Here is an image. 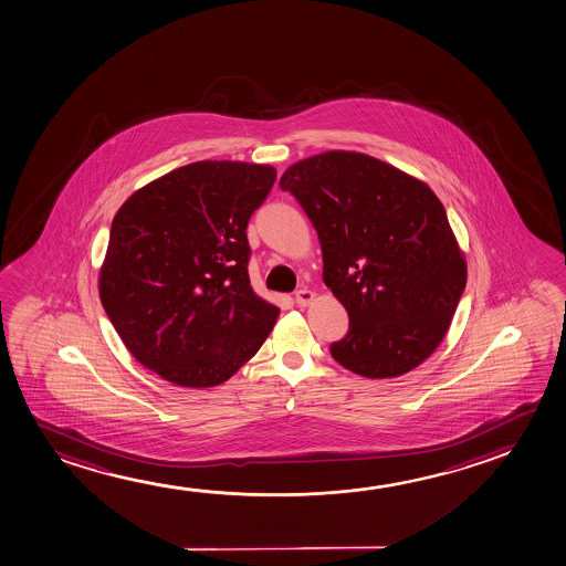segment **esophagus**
I'll list each match as a JSON object with an SVG mask.
<instances>
[{"mask_svg": "<svg viewBox=\"0 0 566 566\" xmlns=\"http://www.w3.org/2000/svg\"><path fill=\"white\" fill-rule=\"evenodd\" d=\"M313 300H315V294H313L312 290H297L295 292V304L300 305V307H305V305L312 304Z\"/></svg>", "mask_w": 566, "mask_h": 566, "instance_id": "1", "label": "esophagus"}]
</instances>
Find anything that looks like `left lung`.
<instances>
[{
	"label": "left lung",
	"mask_w": 566,
	"mask_h": 566,
	"mask_svg": "<svg viewBox=\"0 0 566 566\" xmlns=\"http://www.w3.org/2000/svg\"><path fill=\"white\" fill-rule=\"evenodd\" d=\"M294 195L319 238L323 282L350 327L331 345L340 366L399 377L440 346L468 282V262L427 182L360 151L290 165Z\"/></svg>",
	"instance_id": "1"
}]
</instances>
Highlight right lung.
<instances>
[{"instance_id":"right-lung-1","label":"right lung","mask_w":566,"mask_h":566,"mask_svg":"<svg viewBox=\"0 0 566 566\" xmlns=\"http://www.w3.org/2000/svg\"><path fill=\"white\" fill-rule=\"evenodd\" d=\"M271 165L197 161L136 190L116 212L98 295L132 356L180 387L228 381L280 310L249 280L247 223Z\"/></svg>"}]
</instances>
